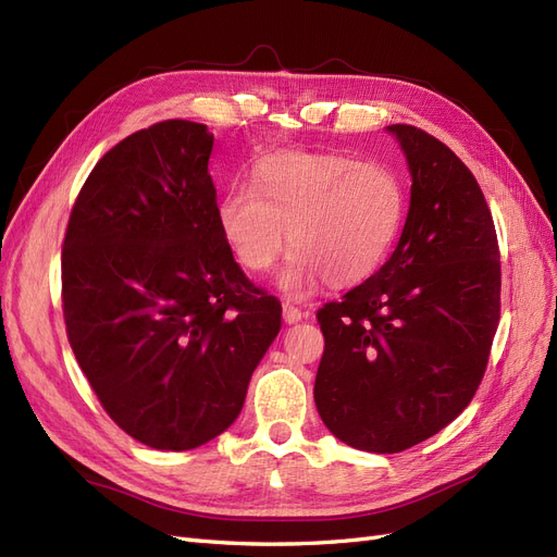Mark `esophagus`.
Instances as JSON below:
<instances>
[{"mask_svg": "<svg viewBox=\"0 0 557 557\" xmlns=\"http://www.w3.org/2000/svg\"><path fill=\"white\" fill-rule=\"evenodd\" d=\"M307 318V313L305 311H299L297 307H293V305H288V301H285L283 305V320L288 325H295V323H299V320H305Z\"/></svg>", "mask_w": 557, "mask_h": 557, "instance_id": "obj_1", "label": "esophagus"}]
</instances>
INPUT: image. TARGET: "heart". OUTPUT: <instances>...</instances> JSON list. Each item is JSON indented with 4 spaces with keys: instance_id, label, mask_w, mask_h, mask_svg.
I'll use <instances>...</instances> for the list:
<instances>
[{
    "instance_id": "1",
    "label": "heart",
    "mask_w": 557,
    "mask_h": 557,
    "mask_svg": "<svg viewBox=\"0 0 557 557\" xmlns=\"http://www.w3.org/2000/svg\"><path fill=\"white\" fill-rule=\"evenodd\" d=\"M404 215L399 178L376 162L342 153L285 150L252 170V188L232 185L218 223L237 262L262 274L278 260L285 227L293 248L278 288L305 299L325 281L346 288L376 272Z\"/></svg>"
}]
</instances>
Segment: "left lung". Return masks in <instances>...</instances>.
<instances>
[{"instance_id": "8db88e82", "label": "left lung", "mask_w": 557, "mask_h": 557, "mask_svg": "<svg viewBox=\"0 0 557 557\" xmlns=\"http://www.w3.org/2000/svg\"><path fill=\"white\" fill-rule=\"evenodd\" d=\"M411 172L393 256L327 301L313 397L327 430L399 453L444 430L476 395L499 323L502 267L491 209L467 164L432 134L391 125Z\"/></svg>"}]
</instances>
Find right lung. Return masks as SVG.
Segmentation results:
<instances>
[{
    "mask_svg": "<svg viewBox=\"0 0 557 557\" xmlns=\"http://www.w3.org/2000/svg\"><path fill=\"white\" fill-rule=\"evenodd\" d=\"M211 148L190 121L129 134L83 183L62 246L78 367L113 423L158 450L225 432L281 330V301L221 232Z\"/></svg>",
    "mask_w": 557,
    "mask_h": 557,
    "instance_id": "1",
    "label": "right lung"
}]
</instances>
